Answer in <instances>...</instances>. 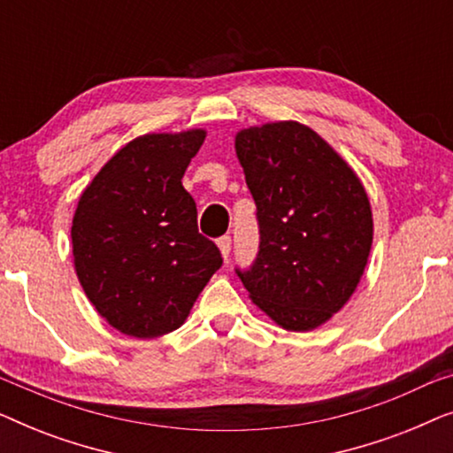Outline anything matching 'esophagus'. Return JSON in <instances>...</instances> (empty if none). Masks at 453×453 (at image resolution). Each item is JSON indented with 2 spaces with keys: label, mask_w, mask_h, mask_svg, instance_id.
<instances>
[{
  "label": "esophagus",
  "mask_w": 453,
  "mask_h": 453,
  "mask_svg": "<svg viewBox=\"0 0 453 453\" xmlns=\"http://www.w3.org/2000/svg\"><path fill=\"white\" fill-rule=\"evenodd\" d=\"M216 243H219V250L222 253V257L228 259V253H231V247H233L231 237H220L219 241H216Z\"/></svg>",
  "instance_id": "34e87169"
}]
</instances>
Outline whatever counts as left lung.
Returning a JSON list of instances; mask_svg holds the SVG:
<instances>
[{
  "label": "left lung",
  "instance_id": "obj_1",
  "mask_svg": "<svg viewBox=\"0 0 453 453\" xmlns=\"http://www.w3.org/2000/svg\"><path fill=\"white\" fill-rule=\"evenodd\" d=\"M234 150L257 206L259 251L234 270L250 299L290 332L326 324L361 280L373 216L349 163L296 121L247 127Z\"/></svg>",
  "mask_w": 453,
  "mask_h": 453
}]
</instances>
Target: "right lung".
Returning <instances> with one entry per match:
<instances>
[{
    "label": "right lung",
    "mask_w": 453,
    "mask_h": 453,
    "mask_svg": "<svg viewBox=\"0 0 453 453\" xmlns=\"http://www.w3.org/2000/svg\"><path fill=\"white\" fill-rule=\"evenodd\" d=\"M203 138V129L140 135L80 196L72 220L78 280L101 318L127 336L183 326L222 265L181 183Z\"/></svg>",
    "instance_id": "obj_1"
}]
</instances>
